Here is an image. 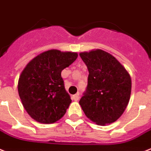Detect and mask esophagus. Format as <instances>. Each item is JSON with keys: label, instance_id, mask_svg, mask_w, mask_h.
Instances as JSON below:
<instances>
[{"label": "esophagus", "instance_id": "34e87169", "mask_svg": "<svg viewBox=\"0 0 151 151\" xmlns=\"http://www.w3.org/2000/svg\"><path fill=\"white\" fill-rule=\"evenodd\" d=\"M72 99H73L74 101H78L79 99V93H76V94H75L72 96Z\"/></svg>", "mask_w": 151, "mask_h": 151}]
</instances>
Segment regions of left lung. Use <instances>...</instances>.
Here are the masks:
<instances>
[{
	"label": "left lung",
	"instance_id": "8db88e82",
	"mask_svg": "<svg viewBox=\"0 0 151 151\" xmlns=\"http://www.w3.org/2000/svg\"><path fill=\"white\" fill-rule=\"evenodd\" d=\"M89 76L86 90L79 100L87 117L98 125L116 121L127 108L131 93V78L112 55L100 49L81 52Z\"/></svg>",
	"mask_w": 151,
	"mask_h": 151
}]
</instances>
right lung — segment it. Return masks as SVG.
Listing matches in <instances>:
<instances>
[{
	"label": "right lung",
	"mask_w": 151,
	"mask_h": 151,
	"mask_svg": "<svg viewBox=\"0 0 151 151\" xmlns=\"http://www.w3.org/2000/svg\"><path fill=\"white\" fill-rule=\"evenodd\" d=\"M77 57L76 52L52 49L36 56L24 68L17 90L24 108L35 120L53 123L66 113L72 100L61 73Z\"/></svg>",
	"instance_id": "obj_1"
}]
</instances>
